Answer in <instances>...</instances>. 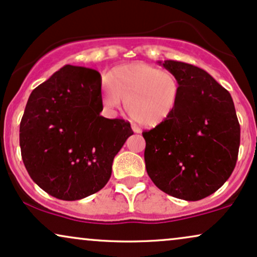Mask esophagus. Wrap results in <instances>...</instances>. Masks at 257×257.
Listing matches in <instances>:
<instances>
[{
  "instance_id": "1",
  "label": "esophagus",
  "mask_w": 257,
  "mask_h": 257,
  "mask_svg": "<svg viewBox=\"0 0 257 257\" xmlns=\"http://www.w3.org/2000/svg\"><path fill=\"white\" fill-rule=\"evenodd\" d=\"M131 127H132V130H134V132H136V134H141V127H138L137 125H136V123H132L131 125Z\"/></svg>"
}]
</instances>
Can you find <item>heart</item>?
Segmentation results:
<instances>
[{
    "label": "heart",
    "instance_id": "b5f03b06",
    "mask_svg": "<svg viewBox=\"0 0 257 257\" xmlns=\"http://www.w3.org/2000/svg\"><path fill=\"white\" fill-rule=\"evenodd\" d=\"M104 83L102 104L114 109L123 101L131 119L144 126H158L170 119L182 91L176 74L144 62L111 69Z\"/></svg>",
    "mask_w": 257,
    "mask_h": 257
}]
</instances>
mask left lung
Instances as JSON below:
<instances>
[{
	"label": "left lung",
	"mask_w": 257,
	"mask_h": 257,
	"mask_svg": "<svg viewBox=\"0 0 257 257\" xmlns=\"http://www.w3.org/2000/svg\"><path fill=\"white\" fill-rule=\"evenodd\" d=\"M159 63L176 74L182 91L173 115L143 132L148 176L173 197L202 200L236 167L240 126L233 101L204 69L173 60Z\"/></svg>",
	"instance_id": "obj_1"
}]
</instances>
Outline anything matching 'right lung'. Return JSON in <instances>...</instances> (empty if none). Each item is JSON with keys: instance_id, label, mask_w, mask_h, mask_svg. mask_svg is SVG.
<instances>
[{"instance_id": "obj_1", "label": "right lung", "mask_w": 257, "mask_h": 257, "mask_svg": "<svg viewBox=\"0 0 257 257\" xmlns=\"http://www.w3.org/2000/svg\"><path fill=\"white\" fill-rule=\"evenodd\" d=\"M101 81L95 69L63 66L33 90L21 117L24 165L33 182L59 200L99 191L134 135L128 121L99 115Z\"/></svg>"}]
</instances>
